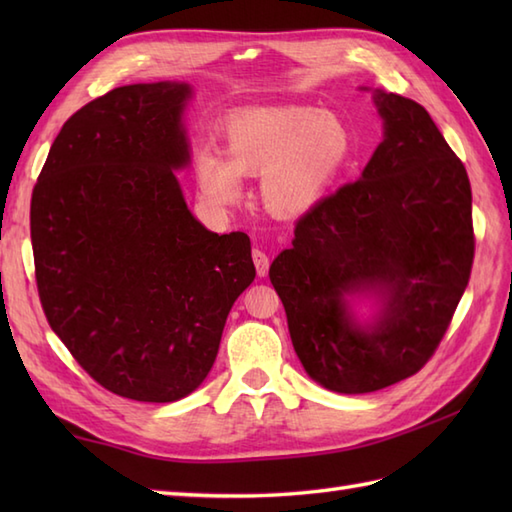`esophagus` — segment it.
<instances>
[{
    "instance_id": "esophagus-1",
    "label": "esophagus",
    "mask_w": 512,
    "mask_h": 512,
    "mask_svg": "<svg viewBox=\"0 0 512 512\" xmlns=\"http://www.w3.org/2000/svg\"><path fill=\"white\" fill-rule=\"evenodd\" d=\"M253 262H255V268H257V275L259 277H266L268 275V268H270V259L264 253V250H259V248L253 250Z\"/></svg>"
}]
</instances>
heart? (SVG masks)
Returning <instances> with one entry per match:
<instances>
[{"label": "heart", "instance_id": "b5f03b06", "mask_svg": "<svg viewBox=\"0 0 512 512\" xmlns=\"http://www.w3.org/2000/svg\"><path fill=\"white\" fill-rule=\"evenodd\" d=\"M226 156L204 147L195 156V182L217 209L244 198L246 178L259 180L264 209L292 220L312 211L352 156V132L339 114L317 107H255L224 125Z\"/></svg>", "mask_w": 512, "mask_h": 512}]
</instances>
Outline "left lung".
<instances>
[{"mask_svg": "<svg viewBox=\"0 0 512 512\" xmlns=\"http://www.w3.org/2000/svg\"><path fill=\"white\" fill-rule=\"evenodd\" d=\"M367 90V88H365ZM383 143L361 178L301 217L270 281L299 361L336 394H367L422 369L471 277V182L429 112L374 90ZM374 296L358 322L349 297Z\"/></svg>", "mask_w": 512, "mask_h": 512, "instance_id": "8db88e82", "label": "left lung"}]
</instances>
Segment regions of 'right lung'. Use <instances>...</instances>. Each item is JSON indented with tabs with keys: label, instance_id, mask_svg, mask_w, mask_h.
I'll use <instances>...</instances> for the list:
<instances>
[{
	"label": "right lung",
	"instance_id": "obj_1",
	"mask_svg": "<svg viewBox=\"0 0 512 512\" xmlns=\"http://www.w3.org/2000/svg\"><path fill=\"white\" fill-rule=\"evenodd\" d=\"M182 81L123 85L61 127L30 202L39 299L96 383L173 402L215 363L235 299L253 284L246 233L217 235L184 202Z\"/></svg>",
	"mask_w": 512,
	"mask_h": 512
}]
</instances>
